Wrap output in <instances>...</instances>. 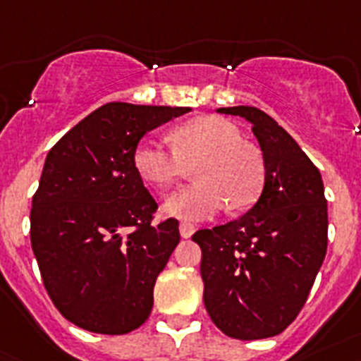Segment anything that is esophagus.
<instances>
[{"label":"esophagus","instance_id":"obj_1","mask_svg":"<svg viewBox=\"0 0 361 361\" xmlns=\"http://www.w3.org/2000/svg\"><path fill=\"white\" fill-rule=\"evenodd\" d=\"M180 234L183 238H190L194 234V225L189 221H181L180 224Z\"/></svg>","mask_w":361,"mask_h":361}]
</instances>
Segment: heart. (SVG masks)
I'll list each match as a JSON object with an SVG mask.
<instances>
[{
	"mask_svg": "<svg viewBox=\"0 0 361 361\" xmlns=\"http://www.w3.org/2000/svg\"><path fill=\"white\" fill-rule=\"evenodd\" d=\"M172 145L145 137L134 150V167L147 183L167 189L192 167L196 183L171 194L163 211L172 218L200 221L225 207L247 209L258 200L265 181L259 150L241 142V130L219 116H200L178 125L171 133Z\"/></svg>",
	"mask_w": 361,
	"mask_h": 361,
	"instance_id": "1",
	"label": "heart"
}]
</instances>
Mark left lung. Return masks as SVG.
Listing matches in <instances>:
<instances>
[{
    "mask_svg": "<svg viewBox=\"0 0 361 361\" xmlns=\"http://www.w3.org/2000/svg\"><path fill=\"white\" fill-rule=\"evenodd\" d=\"M218 112L252 125L265 183L249 212L192 236L203 302L224 334L262 340L283 332L305 305L327 252V200L314 163L271 116L245 105Z\"/></svg>",
    "mask_w": 361,
    "mask_h": 361,
    "instance_id": "obj_1",
    "label": "left lung"
}]
</instances>
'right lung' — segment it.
<instances>
[{"mask_svg":"<svg viewBox=\"0 0 361 361\" xmlns=\"http://www.w3.org/2000/svg\"><path fill=\"white\" fill-rule=\"evenodd\" d=\"M189 111L106 103L47 154L30 243L50 300L78 327L127 334L149 318L180 231L174 218L152 225L158 203L134 167V150L149 130Z\"/></svg>","mask_w":361,"mask_h":361,"instance_id":"right-lung-1","label":"right lung"}]
</instances>
